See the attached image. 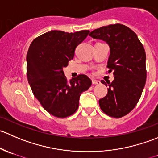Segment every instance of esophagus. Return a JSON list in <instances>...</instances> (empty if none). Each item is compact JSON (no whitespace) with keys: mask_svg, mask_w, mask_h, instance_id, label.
Masks as SVG:
<instances>
[{"mask_svg":"<svg viewBox=\"0 0 158 158\" xmlns=\"http://www.w3.org/2000/svg\"><path fill=\"white\" fill-rule=\"evenodd\" d=\"M100 83H101L100 81L95 80V79H92V84H94V85H99Z\"/></svg>","mask_w":158,"mask_h":158,"instance_id":"1","label":"esophagus"}]
</instances>
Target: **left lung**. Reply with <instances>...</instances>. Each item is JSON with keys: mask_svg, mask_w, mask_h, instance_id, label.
<instances>
[{"mask_svg": "<svg viewBox=\"0 0 158 158\" xmlns=\"http://www.w3.org/2000/svg\"><path fill=\"white\" fill-rule=\"evenodd\" d=\"M104 40L110 47L107 67L113 71L114 80L106 82L108 93L98 101L103 112L113 118L128 114L141 98L147 77L146 54L136 33L123 24L102 27L89 33Z\"/></svg>", "mask_w": 158, "mask_h": 158, "instance_id": "8db88e82", "label": "left lung"}]
</instances>
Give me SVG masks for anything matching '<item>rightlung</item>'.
Masks as SVG:
<instances>
[{
    "instance_id": "1",
    "label": "right lung",
    "mask_w": 158,
    "mask_h": 158,
    "mask_svg": "<svg viewBox=\"0 0 158 158\" xmlns=\"http://www.w3.org/2000/svg\"><path fill=\"white\" fill-rule=\"evenodd\" d=\"M89 33L51 30L33 40L28 49L27 75L30 88L44 109L55 117L63 118L74 114L82 92L92 85L86 75L68 81L63 72L74 57L76 47Z\"/></svg>"
}]
</instances>
